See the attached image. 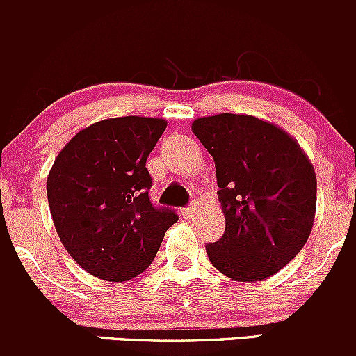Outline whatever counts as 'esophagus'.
Wrapping results in <instances>:
<instances>
[{"label": "esophagus", "instance_id": "1", "mask_svg": "<svg viewBox=\"0 0 356 356\" xmlns=\"http://www.w3.org/2000/svg\"><path fill=\"white\" fill-rule=\"evenodd\" d=\"M197 211H199V207L193 204V206H188V207H183L181 209V216L185 218V220H190V218L193 216V214H197Z\"/></svg>", "mask_w": 356, "mask_h": 356}]
</instances>
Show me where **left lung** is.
<instances>
[{
  "label": "left lung",
  "mask_w": 356,
  "mask_h": 356,
  "mask_svg": "<svg viewBox=\"0 0 356 356\" xmlns=\"http://www.w3.org/2000/svg\"><path fill=\"white\" fill-rule=\"evenodd\" d=\"M213 156L225 234L206 245L228 279L258 282L282 270L312 234L316 177L298 140L248 114H216L192 122Z\"/></svg>",
  "instance_id": "1"
}]
</instances>
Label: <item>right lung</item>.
I'll use <instances>...</instances> for the list:
<instances>
[{
	"label": "right lung",
	"mask_w": 356,
	"mask_h": 356,
	"mask_svg": "<svg viewBox=\"0 0 356 356\" xmlns=\"http://www.w3.org/2000/svg\"><path fill=\"white\" fill-rule=\"evenodd\" d=\"M159 118H111L70 138L51 166L47 193L55 230L74 261L97 279L145 272L178 216L150 204L145 163L166 129Z\"/></svg>",
	"instance_id": "add662e5"
}]
</instances>
